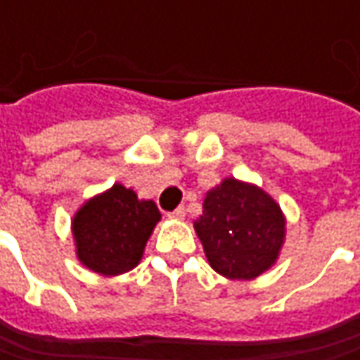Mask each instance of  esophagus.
Masks as SVG:
<instances>
[{
    "label": "esophagus",
    "mask_w": 360,
    "mask_h": 360,
    "mask_svg": "<svg viewBox=\"0 0 360 360\" xmlns=\"http://www.w3.org/2000/svg\"><path fill=\"white\" fill-rule=\"evenodd\" d=\"M169 219H175V221H183V219H185V209H183V207L175 209L173 213H169Z\"/></svg>",
    "instance_id": "esophagus-1"
}]
</instances>
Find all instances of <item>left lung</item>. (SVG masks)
I'll return each mask as SVG.
<instances>
[{
  "instance_id": "obj_1",
  "label": "left lung",
  "mask_w": 360,
  "mask_h": 360,
  "mask_svg": "<svg viewBox=\"0 0 360 360\" xmlns=\"http://www.w3.org/2000/svg\"><path fill=\"white\" fill-rule=\"evenodd\" d=\"M213 271L227 279L253 281L279 261L287 219L269 193L247 181L225 177L203 199L193 221Z\"/></svg>"
}]
</instances>
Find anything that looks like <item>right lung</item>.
Returning a JSON list of instances; mask_svg holds the SVG:
<instances>
[{"label": "right lung", "mask_w": 360, "mask_h": 360, "mask_svg": "<svg viewBox=\"0 0 360 360\" xmlns=\"http://www.w3.org/2000/svg\"><path fill=\"white\" fill-rule=\"evenodd\" d=\"M161 213L151 199L115 183L75 211L71 235L81 265L103 277H117L141 263Z\"/></svg>", "instance_id": "add662e5"}]
</instances>
